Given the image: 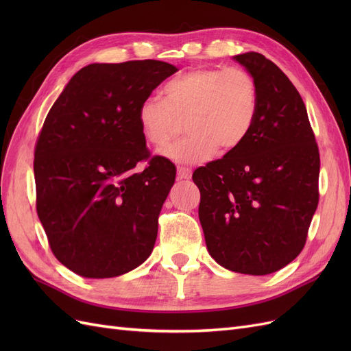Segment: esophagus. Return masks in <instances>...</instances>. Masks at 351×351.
I'll use <instances>...</instances> for the list:
<instances>
[{
    "mask_svg": "<svg viewBox=\"0 0 351 351\" xmlns=\"http://www.w3.org/2000/svg\"><path fill=\"white\" fill-rule=\"evenodd\" d=\"M177 177L180 180H190L192 178V169L186 167H178L177 168Z\"/></svg>",
    "mask_w": 351,
    "mask_h": 351,
    "instance_id": "obj_1",
    "label": "esophagus"
}]
</instances>
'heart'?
Returning <instances> with one entry per match:
<instances>
[{
    "label": "heart",
    "instance_id": "heart-1",
    "mask_svg": "<svg viewBox=\"0 0 351 351\" xmlns=\"http://www.w3.org/2000/svg\"><path fill=\"white\" fill-rule=\"evenodd\" d=\"M165 99L146 98L137 121L147 143L167 147L182 132L189 136L162 155L176 164H200L234 152L246 142L258 117L259 92L241 69L200 67L168 82Z\"/></svg>",
    "mask_w": 351,
    "mask_h": 351
}]
</instances>
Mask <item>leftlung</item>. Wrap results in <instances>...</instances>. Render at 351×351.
Wrapping results in <instances>:
<instances>
[{
    "mask_svg": "<svg viewBox=\"0 0 351 351\" xmlns=\"http://www.w3.org/2000/svg\"><path fill=\"white\" fill-rule=\"evenodd\" d=\"M259 92L258 117L239 149L200 167L199 221L226 269L268 275L299 256L319 200V151L290 79L258 52L232 57Z\"/></svg>",
    "mask_w": 351,
    "mask_h": 351,
    "instance_id": "1",
    "label": "left lung"
}]
</instances>
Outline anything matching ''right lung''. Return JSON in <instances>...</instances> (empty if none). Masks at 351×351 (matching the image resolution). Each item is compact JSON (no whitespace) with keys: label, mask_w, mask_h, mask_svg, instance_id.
<instances>
[{"label":"right lung","mask_w":351,"mask_h":351,"mask_svg":"<svg viewBox=\"0 0 351 351\" xmlns=\"http://www.w3.org/2000/svg\"><path fill=\"white\" fill-rule=\"evenodd\" d=\"M178 69L158 60L93 62L52 105L35 149L36 210L49 246L84 278H112L151 256L176 165L149 158L141 104Z\"/></svg>","instance_id":"right-lung-1"}]
</instances>
